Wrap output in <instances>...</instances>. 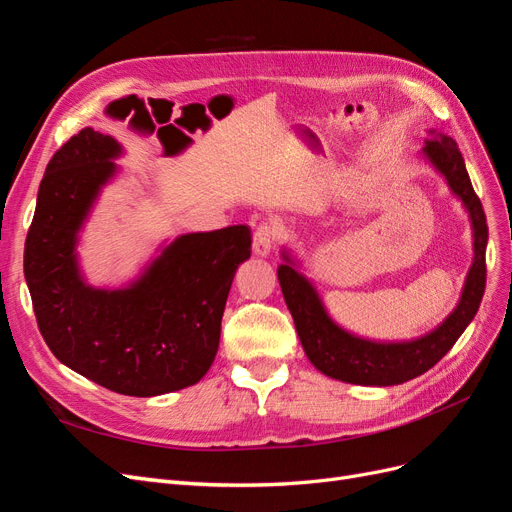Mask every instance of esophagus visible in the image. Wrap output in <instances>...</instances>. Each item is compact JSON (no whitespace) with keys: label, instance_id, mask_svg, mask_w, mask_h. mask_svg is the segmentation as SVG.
I'll use <instances>...</instances> for the list:
<instances>
[{"label":"esophagus","instance_id":"34e87169","mask_svg":"<svg viewBox=\"0 0 512 512\" xmlns=\"http://www.w3.org/2000/svg\"><path fill=\"white\" fill-rule=\"evenodd\" d=\"M277 239V226L275 224H260L254 232V254L260 258H267L273 250Z\"/></svg>","mask_w":512,"mask_h":512}]
</instances>
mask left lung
Returning <instances> with one entry per match:
<instances>
[{"instance_id": "8db88e82", "label": "left lung", "mask_w": 512, "mask_h": 512, "mask_svg": "<svg viewBox=\"0 0 512 512\" xmlns=\"http://www.w3.org/2000/svg\"><path fill=\"white\" fill-rule=\"evenodd\" d=\"M429 134L431 138H425L421 156L444 177L448 188L468 211L472 224L474 258L457 307L433 331L404 342H380V339L354 335L331 318L316 286L299 271V260L292 258L290 250L284 247V265L277 267V280L307 359L324 376L363 386H393L421 376L453 348L483 301L487 280L485 250L489 239L485 211L474 194L457 143L436 130H429Z\"/></svg>"}]
</instances>
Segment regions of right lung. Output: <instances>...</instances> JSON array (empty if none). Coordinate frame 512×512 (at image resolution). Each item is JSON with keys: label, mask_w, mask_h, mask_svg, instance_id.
Instances as JSON below:
<instances>
[{"label": "right lung", "mask_w": 512, "mask_h": 512, "mask_svg": "<svg viewBox=\"0 0 512 512\" xmlns=\"http://www.w3.org/2000/svg\"><path fill=\"white\" fill-rule=\"evenodd\" d=\"M177 151L190 145L188 136ZM123 147L85 128L51 158L25 241V282L38 329L66 367L132 397L173 393L203 378L220 346L226 299L252 256L250 228L190 232L162 243L121 288L87 284L79 239Z\"/></svg>", "instance_id": "obj_1"}]
</instances>
